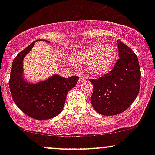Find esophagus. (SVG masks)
Segmentation results:
<instances>
[{
    "instance_id": "1",
    "label": "esophagus",
    "mask_w": 155,
    "mask_h": 155,
    "mask_svg": "<svg viewBox=\"0 0 155 155\" xmlns=\"http://www.w3.org/2000/svg\"><path fill=\"white\" fill-rule=\"evenodd\" d=\"M79 76H80V78H79V83H82V82H85V81L87 80V79L85 77V76H84L83 73H79Z\"/></svg>"
}]
</instances>
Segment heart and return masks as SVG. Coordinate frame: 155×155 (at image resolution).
Returning a JSON list of instances; mask_svg holds the SVG:
<instances>
[{
  "mask_svg": "<svg viewBox=\"0 0 155 155\" xmlns=\"http://www.w3.org/2000/svg\"><path fill=\"white\" fill-rule=\"evenodd\" d=\"M117 51L112 45L96 43L76 51L73 61L77 64L88 65L91 73L95 76L107 73L114 65Z\"/></svg>",
  "mask_w": 155,
  "mask_h": 155,
  "instance_id": "b5f03b06",
  "label": "heart"
}]
</instances>
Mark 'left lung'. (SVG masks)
I'll return each mask as SVG.
<instances>
[{
    "instance_id": "8db88e82",
    "label": "left lung",
    "mask_w": 155,
    "mask_h": 155,
    "mask_svg": "<svg viewBox=\"0 0 155 155\" xmlns=\"http://www.w3.org/2000/svg\"><path fill=\"white\" fill-rule=\"evenodd\" d=\"M118 56L114 68L98 79H90L94 86L92 107L103 115H115L125 111L137 98L140 87L138 58L133 50L117 40Z\"/></svg>"
}]
</instances>
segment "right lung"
<instances>
[{
    "label": "right lung",
    "mask_w": 155,
    "mask_h": 155,
    "mask_svg": "<svg viewBox=\"0 0 155 155\" xmlns=\"http://www.w3.org/2000/svg\"><path fill=\"white\" fill-rule=\"evenodd\" d=\"M37 41L50 43L48 40H36L14 58L9 85L15 105L24 113L34 119H51L62 112L67 94L76 86L79 77L64 78L54 74L46 80L28 81L24 74L23 61Z\"/></svg>",
    "instance_id": "add662e5"
}]
</instances>
